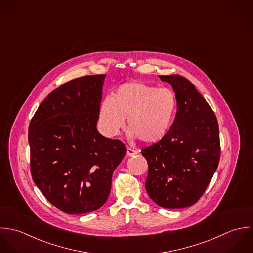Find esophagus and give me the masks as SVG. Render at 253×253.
<instances>
[{
    "label": "esophagus",
    "instance_id": "obj_1",
    "mask_svg": "<svg viewBox=\"0 0 253 253\" xmlns=\"http://www.w3.org/2000/svg\"><path fill=\"white\" fill-rule=\"evenodd\" d=\"M127 155H129V156H134V155H137L138 154V152L137 151H135V150H133V149H131V148H127Z\"/></svg>",
    "mask_w": 253,
    "mask_h": 253
}]
</instances>
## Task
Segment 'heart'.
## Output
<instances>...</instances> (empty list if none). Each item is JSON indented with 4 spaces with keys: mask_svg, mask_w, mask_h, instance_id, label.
Listing matches in <instances>:
<instances>
[{
    "mask_svg": "<svg viewBox=\"0 0 253 253\" xmlns=\"http://www.w3.org/2000/svg\"><path fill=\"white\" fill-rule=\"evenodd\" d=\"M177 100L168 88H157L141 81L120 85L100 107V124L108 137L118 134L127 117L128 136L144 144L159 142L169 131Z\"/></svg>",
    "mask_w": 253,
    "mask_h": 253,
    "instance_id": "b5f03b06",
    "label": "heart"
}]
</instances>
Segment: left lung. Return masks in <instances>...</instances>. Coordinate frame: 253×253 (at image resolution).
Instances as JSON below:
<instances>
[{
    "instance_id": "obj_1",
    "label": "left lung",
    "mask_w": 253,
    "mask_h": 253,
    "mask_svg": "<svg viewBox=\"0 0 253 253\" xmlns=\"http://www.w3.org/2000/svg\"><path fill=\"white\" fill-rule=\"evenodd\" d=\"M159 78L172 86L177 112L164 138L142 151L149 164L146 190L161 207H188L200 200L218 167V122L189 80L177 74Z\"/></svg>"
}]
</instances>
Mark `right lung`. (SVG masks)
<instances>
[{
  "instance_id": "obj_1",
  "label": "right lung",
  "mask_w": 253,
  "mask_h": 253,
  "mask_svg": "<svg viewBox=\"0 0 253 253\" xmlns=\"http://www.w3.org/2000/svg\"><path fill=\"white\" fill-rule=\"evenodd\" d=\"M105 74L79 77L41 102L28 131L31 174L52 205L67 214L99 209L126 148L97 129Z\"/></svg>"
}]
</instances>
